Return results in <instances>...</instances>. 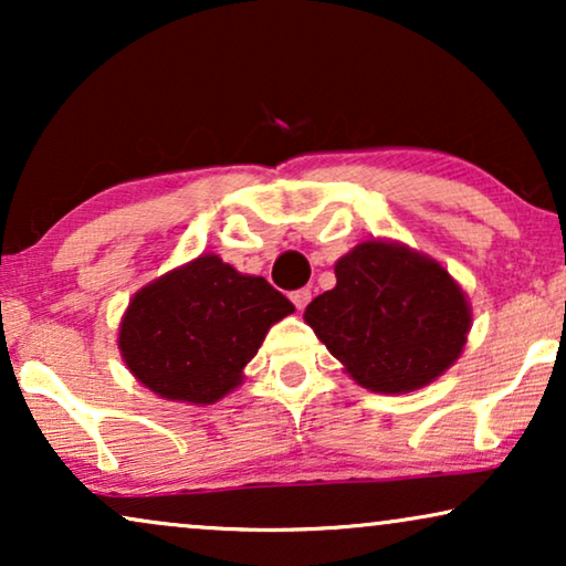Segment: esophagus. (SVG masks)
<instances>
[{
	"label": "esophagus",
	"mask_w": 566,
	"mask_h": 566,
	"mask_svg": "<svg viewBox=\"0 0 566 566\" xmlns=\"http://www.w3.org/2000/svg\"><path fill=\"white\" fill-rule=\"evenodd\" d=\"M291 301H293V306H296L298 312H301V308H304V306L308 304V301H312V291H308V289L293 291V293H291Z\"/></svg>",
	"instance_id": "obj_1"
}]
</instances>
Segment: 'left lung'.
<instances>
[{
  "mask_svg": "<svg viewBox=\"0 0 566 566\" xmlns=\"http://www.w3.org/2000/svg\"><path fill=\"white\" fill-rule=\"evenodd\" d=\"M335 289L306 306L304 322L363 389L417 391L461 358L469 296L430 254L366 239L335 262Z\"/></svg>",
  "mask_w": 566,
  "mask_h": 566,
  "instance_id": "1",
  "label": "left lung"
}]
</instances>
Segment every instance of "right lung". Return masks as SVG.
I'll list each match as a JSON object with an SVG mask.
<instances>
[{
	"instance_id": "add662e5",
	"label": "right lung",
	"mask_w": 566,
	"mask_h": 566,
	"mask_svg": "<svg viewBox=\"0 0 566 566\" xmlns=\"http://www.w3.org/2000/svg\"><path fill=\"white\" fill-rule=\"evenodd\" d=\"M293 304L265 277L203 252L134 293L118 350L146 389L167 401L216 405L244 381V366Z\"/></svg>"
}]
</instances>
